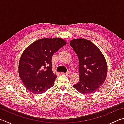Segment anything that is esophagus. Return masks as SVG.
<instances>
[{"instance_id":"1","label":"esophagus","mask_w":124,"mask_h":124,"mask_svg":"<svg viewBox=\"0 0 124 124\" xmlns=\"http://www.w3.org/2000/svg\"><path fill=\"white\" fill-rule=\"evenodd\" d=\"M63 74H67V75H70V74H71V72L68 71V72H67L66 73H63Z\"/></svg>"}]
</instances>
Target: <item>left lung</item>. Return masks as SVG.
Returning a JSON list of instances; mask_svg holds the SVG:
<instances>
[{
    "label": "left lung",
    "instance_id": "obj_1",
    "mask_svg": "<svg viewBox=\"0 0 124 124\" xmlns=\"http://www.w3.org/2000/svg\"><path fill=\"white\" fill-rule=\"evenodd\" d=\"M70 45L79 58V82L73 87L82 94L95 92L105 80L107 72L106 62L97 46L84 38L75 39Z\"/></svg>",
    "mask_w": 124,
    "mask_h": 124
}]
</instances>
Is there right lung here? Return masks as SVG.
Listing matches in <instances>:
<instances>
[{"label": "right lung", "instance_id": "obj_1", "mask_svg": "<svg viewBox=\"0 0 124 124\" xmlns=\"http://www.w3.org/2000/svg\"><path fill=\"white\" fill-rule=\"evenodd\" d=\"M66 43L60 38H43L25 49L19 62V75L34 94H41L54 85L57 76L52 70V58Z\"/></svg>", "mask_w": 124, "mask_h": 124}]
</instances>
